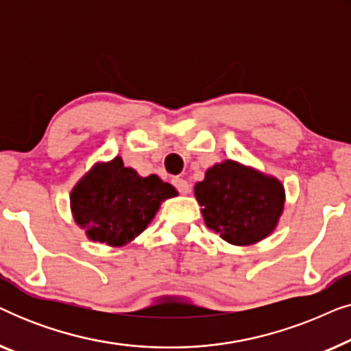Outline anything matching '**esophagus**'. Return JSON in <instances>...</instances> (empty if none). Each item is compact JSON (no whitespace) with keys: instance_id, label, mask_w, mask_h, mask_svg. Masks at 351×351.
Here are the masks:
<instances>
[{"instance_id":"34e87169","label":"esophagus","mask_w":351,"mask_h":351,"mask_svg":"<svg viewBox=\"0 0 351 351\" xmlns=\"http://www.w3.org/2000/svg\"><path fill=\"white\" fill-rule=\"evenodd\" d=\"M172 184H174V186L177 190H179L180 195H189L191 186L189 182H186L185 179H180V177H176V179H172Z\"/></svg>"}]
</instances>
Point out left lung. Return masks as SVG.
I'll use <instances>...</instances> for the list:
<instances>
[{
	"instance_id": "1",
	"label": "left lung",
	"mask_w": 351,
	"mask_h": 351,
	"mask_svg": "<svg viewBox=\"0 0 351 351\" xmlns=\"http://www.w3.org/2000/svg\"><path fill=\"white\" fill-rule=\"evenodd\" d=\"M208 228L234 246H247L275 230L285 208V186L275 177L227 160L195 185Z\"/></svg>"
}]
</instances>
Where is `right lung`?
Returning a JSON list of instances; mask_svg holds the SVG:
<instances>
[{"label": "right lung", "instance_id": "add662e5", "mask_svg": "<svg viewBox=\"0 0 351 351\" xmlns=\"http://www.w3.org/2000/svg\"><path fill=\"white\" fill-rule=\"evenodd\" d=\"M171 184L141 177L119 156L95 165L71 190L75 222L93 241L124 246L148 227L161 203L176 196Z\"/></svg>", "mask_w": 351, "mask_h": 351}]
</instances>
